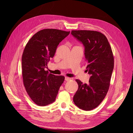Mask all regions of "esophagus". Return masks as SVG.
I'll return each instance as SVG.
<instances>
[{
    "mask_svg": "<svg viewBox=\"0 0 133 133\" xmlns=\"http://www.w3.org/2000/svg\"><path fill=\"white\" fill-rule=\"evenodd\" d=\"M65 80H66V81H68L71 80V78H69V77H65Z\"/></svg>",
    "mask_w": 133,
    "mask_h": 133,
    "instance_id": "34e87169",
    "label": "esophagus"
}]
</instances>
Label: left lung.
<instances>
[{
	"label": "left lung",
	"mask_w": 133,
	"mask_h": 133,
	"mask_svg": "<svg viewBox=\"0 0 133 133\" xmlns=\"http://www.w3.org/2000/svg\"><path fill=\"white\" fill-rule=\"evenodd\" d=\"M71 34L85 47L86 71L90 75L88 85L75 80L78 89L73 101L79 108L90 110L99 105L108 91L114 68L113 54L106 37L101 32L73 30Z\"/></svg>",
	"instance_id": "obj_1"
}]
</instances>
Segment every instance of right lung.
Returning <instances> with one entry per match:
<instances>
[{"instance_id": "1", "label": "right lung", "mask_w": 133, "mask_h": 133, "mask_svg": "<svg viewBox=\"0 0 133 133\" xmlns=\"http://www.w3.org/2000/svg\"><path fill=\"white\" fill-rule=\"evenodd\" d=\"M70 33L57 29L38 31L27 43L22 55V74L27 94L37 105L53 103L65 77L49 73L45 69L60 42Z\"/></svg>"}]
</instances>
